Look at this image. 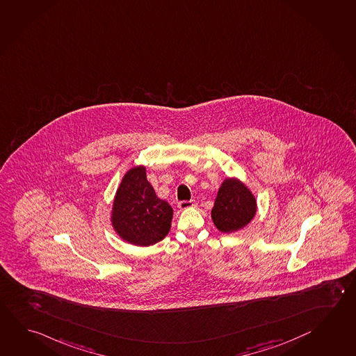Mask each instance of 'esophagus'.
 <instances>
[{
  "instance_id": "esophagus-1",
  "label": "esophagus",
  "mask_w": 356,
  "mask_h": 356,
  "mask_svg": "<svg viewBox=\"0 0 356 356\" xmlns=\"http://www.w3.org/2000/svg\"><path fill=\"white\" fill-rule=\"evenodd\" d=\"M195 206L194 201H181L178 203V208L179 209H188V208H193Z\"/></svg>"
}]
</instances>
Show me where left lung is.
Returning a JSON list of instances; mask_svg holds the SVG:
<instances>
[{"mask_svg":"<svg viewBox=\"0 0 356 356\" xmlns=\"http://www.w3.org/2000/svg\"><path fill=\"white\" fill-rule=\"evenodd\" d=\"M257 203L252 192L237 178L222 183L212 208V220L218 231L237 232L253 220Z\"/></svg>","mask_w":356,"mask_h":356,"instance_id":"8db88e82","label":"left lung"}]
</instances>
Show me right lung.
I'll use <instances>...</instances> for the list:
<instances>
[{"instance_id":"obj_1","label":"right lung","mask_w":356,"mask_h":356,"mask_svg":"<svg viewBox=\"0 0 356 356\" xmlns=\"http://www.w3.org/2000/svg\"><path fill=\"white\" fill-rule=\"evenodd\" d=\"M173 209L159 200L147 179L145 167L129 169L118 188L111 225L125 242L147 247L162 241L170 229Z\"/></svg>"}]
</instances>
